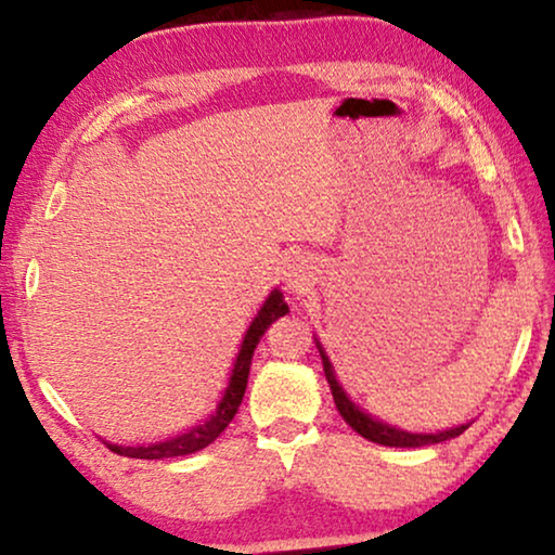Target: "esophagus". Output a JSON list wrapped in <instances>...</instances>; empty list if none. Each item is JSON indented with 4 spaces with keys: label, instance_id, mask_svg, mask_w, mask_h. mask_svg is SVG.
Returning a JSON list of instances; mask_svg holds the SVG:
<instances>
[{
    "label": "esophagus",
    "instance_id": "esophagus-1",
    "mask_svg": "<svg viewBox=\"0 0 555 555\" xmlns=\"http://www.w3.org/2000/svg\"><path fill=\"white\" fill-rule=\"evenodd\" d=\"M283 280H285L287 291L302 293V291H308L310 280H313V268H310L308 260H302V257H291L283 268Z\"/></svg>",
    "mask_w": 555,
    "mask_h": 555
}]
</instances>
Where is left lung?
Instances as JSON below:
<instances>
[{"mask_svg":"<svg viewBox=\"0 0 555 555\" xmlns=\"http://www.w3.org/2000/svg\"><path fill=\"white\" fill-rule=\"evenodd\" d=\"M315 346H318V351H321L323 371H325V378H328V384H331V393H333V401H336L338 414L344 416L348 427H351L353 431H359L361 437H366L369 442H376V444H384V447H427V444H439V442H447V439L460 437L462 431L469 427V424H460V427L442 429V431H429V435H424V431H406V429L391 427V424L376 420V416L363 412L359 404H353L351 397H348V393L344 391V386L338 384L336 371H333L331 359L325 356L321 340H318V338H315Z\"/></svg>","mask_w":555,"mask_h":555,"instance_id":"left-lung-1","label":"left lung"}]
</instances>
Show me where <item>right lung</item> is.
I'll return each instance as SVG.
<instances>
[{
	"instance_id": "obj_1",
	"label": "right lung",
	"mask_w": 555,
	"mask_h": 555,
	"mask_svg": "<svg viewBox=\"0 0 555 555\" xmlns=\"http://www.w3.org/2000/svg\"><path fill=\"white\" fill-rule=\"evenodd\" d=\"M285 313H287V302L283 300V293L272 291L268 295V300L262 302V308L257 310L255 321L249 323L245 338H242L237 361H234V369L230 374V384H227L224 397L219 399L217 412L211 414L209 420H204L202 424H194V427L186 429L184 435L164 439V442L135 444V447L105 442V444H108V450L116 452V454H124V457H135V460H164V457H181V454L199 452L207 444L215 442V439L222 435L227 427H230V422L234 420V414H237V409L242 404V397H245L249 366H253V353H255L257 344H260L264 331H268L270 325Z\"/></svg>"
}]
</instances>
